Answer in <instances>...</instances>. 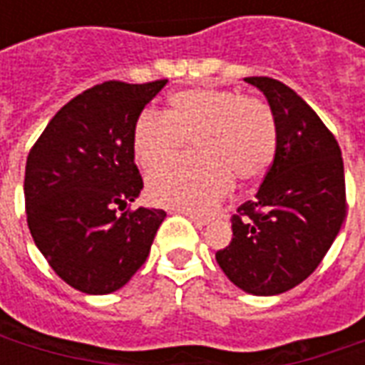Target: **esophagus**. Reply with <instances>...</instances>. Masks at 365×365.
<instances>
[{
  "instance_id": "1",
  "label": "esophagus",
  "mask_w": 365,
  "mask_h": 365,
  "mask_svg": "<svg viewBox=\"0 0 365 365\" xmlns=\"http://www.w3.org/2000/svg\"><path fill=\"white\" fill-rule=\"evenodd\" d=\"M185 217H187L195 227H199V229H201V227H205L207 222H209V219H205V217H199V215L195 213H185Z\"/></svg>"
}]
</instances>
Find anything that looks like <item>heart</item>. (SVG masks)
Returning a JSON list of instances; mask_svg holds the SVG:
<instances>
[{"mask_svg":"<svg viewBox=\"0 0 365 365\" xmlns=\"http://www.w3.org/2000/svg\"><path fill=\"white\" fill-rule=\"evenodd\" d=\"M187 140L195 158L168 164L148 175L152 203L190 213L213 209L235 185L264 178L274 164L277 127L269 105L230 90H183L170 97V113H140L133 154L150 172L178 158Z\"/></svg>","mask_w":365,"mask_h":365,"instance_id":"b5f03b06","label":"heart"}]
</instances>
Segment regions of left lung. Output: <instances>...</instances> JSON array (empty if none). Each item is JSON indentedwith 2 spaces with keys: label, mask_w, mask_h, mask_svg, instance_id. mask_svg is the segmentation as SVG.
Wrapping results in <instances>:
<instances>
[{
  "label": "left lung",
  "mask_w": 365,
  "mask_h": 365,
  "mask_svg": "<svg viewBox=\"0 0 365 365\" xmlns=\"http://www.w3.org/2000/svg\"><path fill=\"white\" fill-rule=\"evenodd\" d=\"M245 80L268 99L277 150L215 258L246 293L277 295L305 282L334 242L346 217L344 164L334 135L295 91L266 76Z\"/></svg>",
  "instance_id": "obj_1"
}]
</instances>
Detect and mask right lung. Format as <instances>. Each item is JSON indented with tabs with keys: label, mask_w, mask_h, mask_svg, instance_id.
<instances>
[{
	"label": "right lung",
	"mask_w": 365,
	"mask_h": 365,
	"mask_svg": "<svg viewBox=\"0 0 365 365\" xmlns=\"http://www.w3.org/2000/svg\"><path fill=\"white\" fill-rule=\"evenodd\" d=\"M168 80L103 82L60 109L31 148L25 209L31 237L74 289L107 295L143 266L162 209H127L143 190L133 128Z\"/></svg>",
	"instance_id": "1"
}]
</instances>
